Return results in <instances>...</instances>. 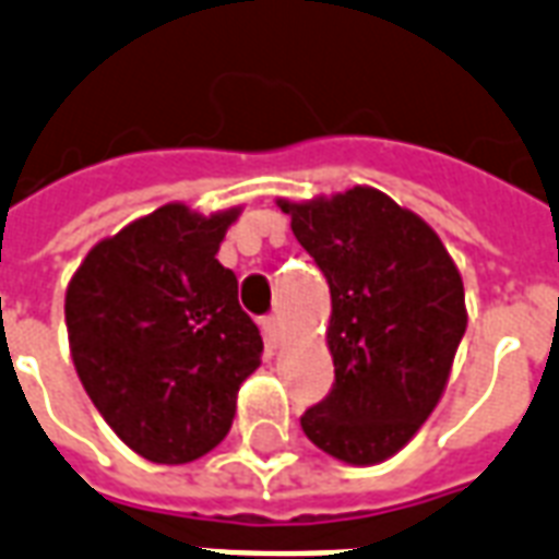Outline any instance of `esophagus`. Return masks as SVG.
<instances>
[{"mask_svg":"<svg viewBox=\"0 0 559 559\" xmlns=\"http://www.w3.org/2000/svg\"><path fill=\"white\" fill-rule=\"evenodd\" d=\"M263 328V340H266V346L275 348L281 343V319L278 317H266L261 319Z\"/></svg>","mask_w":559,"mask_h":559,"instance_id":"1","label":"esophagus"}]
</instances>
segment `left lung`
I'll return each instance as SVG.
<instances>
[{"label": "left lung", "mask_w": 559, "mask_h": 559, "mask_svg": "<svg viewBox=\"0 0 559 559\" xmlns=\"http://www.w3.org/2000/svg\"><path fill=\"white\" fill-rule=\"evenodd\" d=\"M278 204L331 287L334 386L305 411L301 431L343 463H381L449 383L466 334L460 272L431 225L372 187Z\"/></svg>", "instance_id": "1"}]
</instances>
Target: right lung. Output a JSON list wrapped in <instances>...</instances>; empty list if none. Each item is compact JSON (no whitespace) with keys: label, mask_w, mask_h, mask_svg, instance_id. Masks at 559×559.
<instances>
[{"label":"right lung","mask_w":559,"mask_h":559,"mask_svg":"<svg viewBox=\"0 0 559 559\" xmlns=\"http://www.w3.org/2000/svg\"><path fill=\"white\" fill-rule=\"evenodd\" d=\"M237 213L164 204L96 242L67 287L75 372L119 440L152 463L216 449L261 366V331L216 261Z\"/></svg>","instance_id":"obj_1"}]
</instances>
